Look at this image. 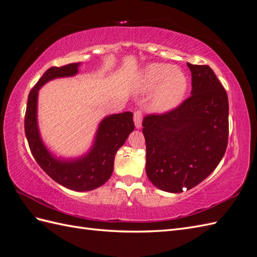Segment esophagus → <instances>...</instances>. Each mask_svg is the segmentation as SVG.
Returning a JSON list of instances; mask_svg holds the SVG:
<instances>
[{"label":"esophagus","instance_id":"34e87169","mask_svg":"<svg viewBox=\"0 0 257 257\" xmlns=\"http://www.w3.org/2000/svg\"><path fill=\"white\" fill-rule=\"evenodd\" d=\"M142 119H143V111L141 109H138L134 111V123L135 126L140 128L142 126Z\"/></svg>","mask_w":257,"mask_h":257}]
</instances>
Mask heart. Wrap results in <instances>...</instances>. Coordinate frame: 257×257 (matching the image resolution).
Wrapping results in <instances>:
<instances>
[{
    "label": "heart",
    "instance_id": "1",
    "mask_svg": "<svg viewBox=\"0 0 257 257\" xmlns=\"http://www.w3.org/2000/svg\"><path fill=\"white\" fill-rule=\"evenodd\" d=\"M146 90L157 89L155 105L159 110H168L176 106L184 98L187 89V79L179 69L166 64L148 66L142 78Z\"/></svg>",
    "mask_w": 257,
    "mask_h": 257
}]
</instances>
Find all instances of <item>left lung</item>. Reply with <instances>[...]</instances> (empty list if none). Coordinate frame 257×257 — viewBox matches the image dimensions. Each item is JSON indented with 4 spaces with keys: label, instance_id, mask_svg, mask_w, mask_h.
<instances>
[{
    "label": "left lung",
    "instance_id": "1",
    "mask_svg": "<svg viewBox=\"0 0 257 257\" xmlns=\"http://www.w3.org/2000/svg\"><path fill=\"white\" fill-rule=\"evenodd\" d=\"M191 95L174 109L143 118L146 174L178 193L200 184L221 162L229 139L226 91L208 65H191Z\"/></svg>",
    "mask_w": 257,
    "mask_h": 257
}]
</instances>
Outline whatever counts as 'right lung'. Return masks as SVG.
<instances>
[{
    "mask_svg": "<svg viewBox=\"0 0 257 257\" xmlns=\"http://www.w3.org/2000/svg\"><path fill=\"white\" fill-rule=\"evenodd\" d=\"M80 62L61 67H51L44 73L28 94L25 112V134L31 152L37 164L50 178L59 185L75 191H89L102 186L113 172L114 157L131 132L135 128L133 113L114 114L102 119L92 150L77 161L61 162L54 158L39 138L36 110L39 88L55 78L73 76Z\"/></svg>",
    "mask_w": 257,
    "mask_h": 257,
    "instance_id": "add662e5",
    "label": "right lung"
}]
</instances>
